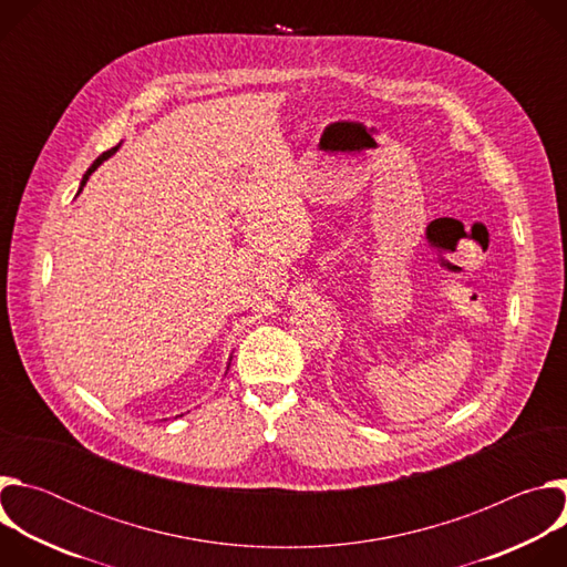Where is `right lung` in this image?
<instances>
[{"label":"right lung","instance_id":"obj_1","mask_svg":"<svg viewBox=\"0 0 567 567\" xmlns=\"http://www.w3.org/2000/svg\"><path fill=\"white\" fill-rule=\"evenodd\" d=\"M114 152H116V147H112V150H107V152H103V154H101V156H99V158H96V161H94V164H92V168H90V171H87V173H85V177H83V182H80V190H83V186H85V184H87V179H90V175H92V173H94V171H96V168H99V166H101V164H103V161H105V158H110V156H112V154H114Z\"/></svg>","mask_w":567,"mask_h":567}]
</instances>
